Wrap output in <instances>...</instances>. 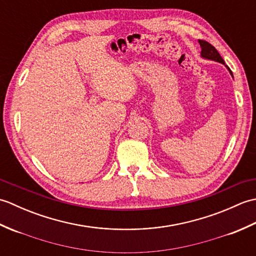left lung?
<instances>
[{"label": "left lung", "mask_w": 256, "mask_h": 256, "mask_svg": "<svg viewBox=\"0 0 256 256\" xmlns=\"http://www.w3.org/2000/svg\"><path fill=\"white\" fill-rule=\"evenodd\" d=\"M198 42H199L200 47H201V57L206 58V59H210V60L218 62H221V64H224V60L220 56V54L218 52V50H216L214 46L210 44V42L202 40H199ZM226 68L229 69L230 74H232V72L230 70V68L228 66H226ZM232 77H233V76H232Z\"/></svg>", "instance_id": "left-lung-1"}]
</instances>
